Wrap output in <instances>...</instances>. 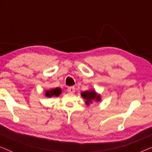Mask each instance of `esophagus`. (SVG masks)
Masks as SVG:
<instances>
[{"instance_id": "1", "label": "esophagus", "mask_w": 152, "mask_h": 152, "mask_svg": "<svg viewBox=\"0 0 152 152\" xmlns=\"http://www.w3.org/2000/svg\"><path fill=\"white\" fill-rule=\"evenodd\" d=\"M67 91L68 93H75V89L74 87H68Z\"/></svg>"}]
</instances>
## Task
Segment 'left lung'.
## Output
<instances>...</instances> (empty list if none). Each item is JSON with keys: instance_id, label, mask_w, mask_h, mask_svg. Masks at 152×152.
<instances>
[{"instance_id": "1", "label": "left lung", "mask_w": 152, "mask_h": 152, "mask_svg": "<svg viewBox=\"0 0 152 152\" xmlns=\"http://www.w3.org/2000/svg\"><path fill=\"white\" fill-rule=\"evenodd\" d=\"M81 95L85 100V104L88 106L93 102H100L101 101V95L97 93L95 90L86 91L84 92L81 93Z\"/></svg>"}]
</instances>
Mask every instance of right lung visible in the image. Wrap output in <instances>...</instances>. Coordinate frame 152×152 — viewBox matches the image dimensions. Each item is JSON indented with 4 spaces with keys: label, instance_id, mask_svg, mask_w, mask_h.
<instances>
[{
    "label": "right lung",
    "instance_id": "1",
    "mask_svg": "<svg viewBox=\"0 0 152 152\" xmlns=\"http://www.w3.org/2000/svg\"><path fill=\"white\" fill-rule=\"evenodd\" d=\"M61 93V89L60 88H51L50 90L46 91L45 92V96L47 97H51L53 96H59V95Z\"/></svg>",
    "mask_w": 152,
    "mask_h": 152
}]
</instances>
